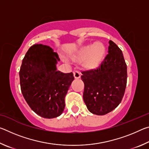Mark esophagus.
<instances>
[{"label": "esophagus", "instance_id": "34e87169", "mask_svg": "<svg viewBox=\"0 0 149 149\" xmlns=\"http://www.w3.org/2000/svg\"><path fill=\"white\" fill-rule=\"evenodd\" d=\"M81 75V74L79 71H75L74 72V75L75 79H79V78H80Z\"/></svg>", "mask_w": 149, "mask_h": 149}]
</instances>
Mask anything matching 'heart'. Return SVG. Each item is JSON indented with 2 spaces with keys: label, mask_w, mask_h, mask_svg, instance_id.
Listing matches in <instances>:
<instances>
[{
  "label": "heart",
  "mask_w": 149,
  "mask_h": 149,
  "mask_svg": "<svg viewBox=\"0 0 149 149\" xmlns=\"http://www.w3.org/2000/svg\"><path fill=\"white\" fill-rule=\"evenodd\" d=\"M106 53V47L101 42H96L94 44H88L82 46L69 56L74 60H82L84 68L92 70L99 68L103 62Z\"/></svg>",
  "instance_id": "b5f03b06"
}]
</instances>
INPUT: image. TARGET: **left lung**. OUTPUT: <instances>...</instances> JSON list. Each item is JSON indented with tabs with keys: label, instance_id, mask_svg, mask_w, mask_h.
<instances>
[{
	"label": "left lung",
	"instance_id": "left-lung-1",
	"mask_svg": "<svg viewBox=\"0 0 149 149\" xmlns=\"http://www.w3.org/2000/svg\"><path fill=\"white\" fill-rule=\"evenodd\" d=\"M108 54L97 70L82 72L84 100L93 114L102 116L115 109L124 95L127 65L122 50L109 41Z\"/></svg>",
	"mask_w": 149,
	"mask_h": 149
}]
</instances>
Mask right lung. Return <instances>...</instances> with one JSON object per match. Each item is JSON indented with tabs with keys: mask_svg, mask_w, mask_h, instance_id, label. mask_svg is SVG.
<instances>
[{
	"mask_svg": "<svg viewBox=\"0 0 149 149\" xmlns=\"http://www.w3.org/2000/svg\"><path fill=\"white\" fill-rule=\"evenodd\" d=\"M58 55L47 45H34L22 60L19 72L24 97L40 116L54 118L62 114L65 97L74 79V74L58 71Z\"/></svg>",
	"mask_w": 149,
	"mask_h": 149,
	"instance_id": "obj_1",
	"label": "right lung"
}]
</instances>
